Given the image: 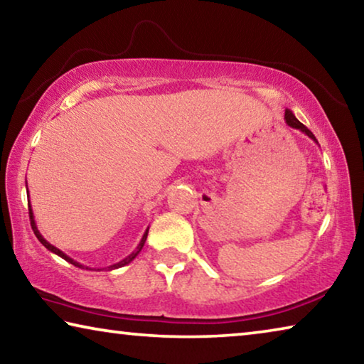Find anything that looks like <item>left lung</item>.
<instances>
[{
  "instance_id": "1",
  "label": "left lung",
  "mask_w": 364,
  "mask_h": 364,
  "mask_svg": "<svg viewBox=\"0 0 364 364\" xmlns=\"http://www.w3.org/2000/svg\"><path fill=\"white\" fill-rule=\"evenodd\" d=\"M284 119H286V123L289 127H292V128H295V130H300L301 133H305L308 138H311L313 141H315V143L318 144V141H316V138H315V134H313L310 130H308V128L304 125V123H300L297 119H295V115L292 114V110H289V109H286V114H284Z\"/></svg>"
}]
</instances>
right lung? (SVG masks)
<instances>
[{
	"mask_svg": "<svg viewBox=\"0 0 364 364\" xmlns=\"http://www.w3.org/2000/svg\"><path fill=\"white\" fill-rule=\"evenodd\" d=\"M26 186H27V184H26ZM28 213H30V225H32V230H33V232H35V236H36V237H38V241H40V242H41L43 245H45V247H46L48 250H51V252H53V254H56V255H59L60 258H64V260H65V262H69V263H72V264H73V267H78V268H85V269H91V268H88V267H85V264H82V263H78V262H75V260H73V258H70L69 255H65L63 250H59L58 247H54V245H53V244H49V242L46 241V239L41 236V232L38 231V228H36V223H35V217H33V210H32V205H30V204H28ZM147 232H149V228H147V230H146V232L143 234V239H141V242L138 244V247H136V250H134V252H132V254H130V255H128L127 258H123V260H122V262H119V263H115V264H110V267H109V269L122 268V267H125V264H128V263H130V262H133V260H134V258H136V255H138V254H139V252H141V249H143V247H144V242H146V239H147Z\"/></svg>",
	"mask_w": 364,
	"mask_h": 364,
	"instance_id": "add662e5",
	"label": "right lung"
}]
</instances>
